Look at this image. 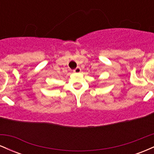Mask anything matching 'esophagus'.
<instances>
[{
    "label": "esophagus",
    "mask_w": 154,
    "mask_h": 154,
    "mask_svg": "<svg viewBox=\"0 0 154 154\" xmlns=\"http://www.w3.org/2000/svg\"><path fill=\"white\" fill-rule=\"evenodd\" d=\"M73 72H75V73H79V72H81L80 67H77V68H76L75 69L73 70Z\"/></svg>",
    "instance_id": "esophagus-1"
}]
</instances>
